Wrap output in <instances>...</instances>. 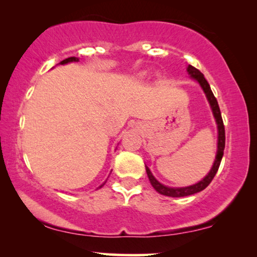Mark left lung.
<instances>
[{
    "label": "left lung",
    "mask_w": 257,
    "mask_h": 257,
    "mask_svg": "<svg viewBox=\"0 0 257 257\" xmlns=\"http://www.w3.org/2000/svg\"><path fill=\"white\" fill-rule=\"evenodd\" d=\"M187 72H188V75L191 76V78L196 80V82L199 83V85L201 86V89L203 90V92H205V94H206L207 100H208L209 106H210V108H212L214 119H215V122L217 125V151H216L215 160H214L213 166H212V168H210V171L208 172V174H207L206 177L202 179V180L196 182V184L191 185V186H186V187H168V186L163 185L161 182H159L156 178H154L152 172H151L150 168L145 165L147 177H149L150 182H151V185L153 186V188L156 189L158 193H160V194L166 195V196H172V198H181V196H188V195L195 194V193L203 191V189H205L207 186L210 184V181H212L213 178L215 177L216 172L220 167L221 160H222V157H223L224 143H226L224 126H223L222 117H221L219 104H217L216 98L214 97L212 90H210L208 82L206 80L205 76H203L198 69H195L194 66L188 65Z\"/></svg>",
    "instance_id": "1"
}]
</instances>
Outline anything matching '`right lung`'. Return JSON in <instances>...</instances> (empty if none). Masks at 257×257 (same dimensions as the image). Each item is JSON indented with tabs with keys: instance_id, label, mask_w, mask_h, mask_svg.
Listing matches in <instances>:
<instances>
[{
	"instance_id": "1",
	"label": "right lung",
	"mask_w": 257,
	"mask_h": 257,
	"mask_svg": "<svg viewBox=\"0 0 257 257\" xmlns=\"http://www.w3.org/2000/svg\"><path fill=\"white\" fill-rule=\"evenodd\" d=\"M78 61H79V59L77 58V57H69V58L64 59V61H62L61 63H59V64L64 65V64H68V63H72V62H78ZM105 182H106V181H105ZM105 182H103V184H101V185H100L99 187H98V188H101V187H103V186L105 185Z\"/></svg>"
}]
</instances>
